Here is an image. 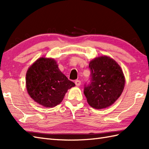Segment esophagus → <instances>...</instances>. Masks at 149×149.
Here are the masks:
<instances>
[{
    "label": "esophagus",
    "instance_id": "1",
    "mask_svg": "<svg viewBox=\"0 0 149 149\" xmlns=\"http://www.w3.org/2000/svg\"><path fill=\"white\" fill-rule=\"evenodd\" d=\"M75 85H76L77 86H79L80 85H81V82L79 80H76V81H75Z\"/></svg>",
    "mask_w": 149,
    "mask_h": 149
}]
</instances>
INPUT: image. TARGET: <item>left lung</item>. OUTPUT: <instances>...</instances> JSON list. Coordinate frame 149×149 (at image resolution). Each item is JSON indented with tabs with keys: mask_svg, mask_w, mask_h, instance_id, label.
<instances>
[{
	"mask_svg": "<svg viewBox=\"0 0 149 149\" xmlns=\"http://www.w3.org/2000/svg\"><path fill=\"white\" fill-rule=\"evenodd\" d=\"M90 82L84 85V93L89 105L95 109L109 107L121 95L125 86L122 70L115 60L100 56L89 63Z\"/></svg>",
	"mask_w": 149,
	"mask_h": 149,
	"instance_id": "1",
	"label": "left lung"
}]
</instances>
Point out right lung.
Returning a JSON list of instances; mask_svg holds the SVG:
<instances>
[{
  "label": "right lung",
  "instance_id": "right-lung-1",
  "mask_svg": "<svg viewBox=\"0 0 149 149\" xmlns=\"http://www.w3.org/2000/svg\"><path fill=\"white\" fill-rule=\"evenodd\" d=\"M75 84L59 70L52 58H40L28 69L26 88L30 97L45 107H54L62 102L68 89Z\"/></svg>",
  "mask_w": 149,
  "mask_h": 149
}]
</instances>
